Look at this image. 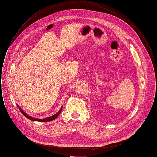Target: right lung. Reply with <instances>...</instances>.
Masks as SVG:
<instances>
[{
  "label": "right lung",
  "instance_id": "add662e5",
  "mask_svg": "<svg viewBox=\"0 0 157 157\" xmlns=\"http://www.w3.org/2000/svg\"><path fill=\"white\" fill-rule=\"evenodd\" d=\"M17 105V107H19V109L20 110V111L21 112V113L25 116V117H26L28 119H29V120H32V121H52V120H55L58 116H59V114H60V113L61 112V111H62V107L60 109V110L59 111V112H58L57 113H56V114H54V115H53V116H52V117H48V118H44V119H37V118H33V117H31L30 116H29L28 114H27L26 113H25L24 111H22V110L19 107V105Z\"/></svg>",
  "mask_w": 157,
  "mask_h": 157
}]
</instances>
